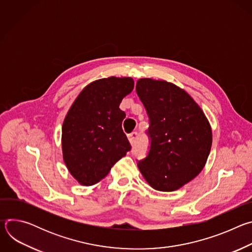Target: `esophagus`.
<instances>
[{"label": "esophagus", "mask_w": 252, "mask_h": 252, "mask_svg": "<svg viewBox=\"0 0 252 252\" xmlns=\"http://www.w3.org/2000/svg\"><path fill=\"white\" fill-rule=\"evenodd\" d=\"M137 136H138L137 132H131V133H129V134L127 135V138H128V140H129V143H130L131 146H133L134 143H135Z\"/></svg>", "instance_id": "obj_1"}]
</instances>
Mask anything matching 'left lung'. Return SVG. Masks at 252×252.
Listing matches in <instances>:
<instances>
[{"instance_id": "left-lung-1", "label": "left lung", "mask_w": 252, "mask_h": 252, "mask_svg": "<svg viewBox=\"0 0 252 252\" xmlns=\"http://www.w3.org/2000/svg\"><path fill=\"white\" fill-rule=\"evenodd\" d=\"M135 90L151 124L150 152L138 169L153 189L176 190L203 169L212 143L210 124L196 101L172 83L143 78Z\"/></svg>"}]
</instances>
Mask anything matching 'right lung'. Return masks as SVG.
Returning a JSON list of instances; mask_svg holds the SVG:
<instances>
[{"instance_id": "1", "label": "right lung", "mask_w": 252, "mask_h": 252, "mask_svg": "<svg viewBox=\"0 0 252 252\" xmlns=\"http://www.w3.org/2000/svg\"><path fill=\"white\" fill-rule=\"evenodd\" d=\"M133 87L129 77L99 79L84 88L69 107L62 127L63 158L82 186L97 184L130 151L120 104Z\"/></svg>"}]
</instances>
